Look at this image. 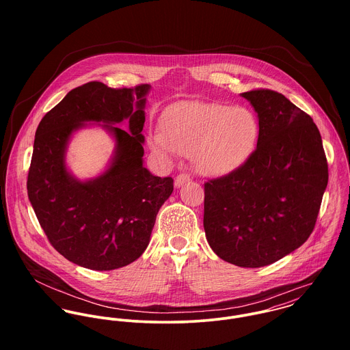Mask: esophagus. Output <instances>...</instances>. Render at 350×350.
Instances as JSON below:
<instances>
[{"label":"esophagus","mask_w":350,"mask_h":350,"mask_svg":"<svg viewBox=\"0 0 350 350\" xmlns=\"http://www.w3.org/2000/svg\"><path fill=\"white\" fill-rule=\"evenodd\" d=\"M187 182H190V176L189 175H178L176 179H175V187L179 189V187H182Z\"/></svg>","instance_id":"obj_1"}]
</instances>
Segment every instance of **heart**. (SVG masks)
Here are the masks:
<instances>
[{
	"instance_id": "heart-1",
	"label": "heart",
	"mask_w": 350,
	"mask_h": 350,
	"mask_svg": "<svg viewBox=\"0 0 350 350\" xmlns=\"http://www.w3.org/2000/svg\"><path fill=\"white\" fill-rule=\"evenodd\" d=\"M163 129L152 137L153 150L167 157L193 153L202 174L225 175L243 165L257 146L260 125L244 106L193 102L170 109Z\"/></svg>"
}]
</instances>
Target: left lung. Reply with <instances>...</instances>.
Segmentation results:
<instances>
[{"instance_id":"8db88e82","label":"left lung","mask_w":350,"mask_h":350,"mask_svg":"<svg viewBox=\"0 0 350 350\" xmlns=\"http://www.w3.org/2000/svg\"><path fill=\"white\" fill-rule=\"evenodd\" d=\"M241 97L257 113V147L240 168L204 185L203 228L218 257L258 268L310 237L329 172L321 133L308 114L272 90Z\"/></svg>"}]
</instances>
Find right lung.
<instances>
[{
    "mask_svg": "<svg viewBox=\"0 0 350 350\" xmlns=\"http://www.w3.org/2000/svg\"><path fill=\"white\" fill-rule=\"evenodd\" d=\"M150 85L110 89L89 82L71 90L40 121L28 174V198L52 247L68 261L111 271L137 260L156 215L174 191L172 178L144 167L146 105ZM129 121V133L116 126ZM100 126L115 142L105 170L79 180L66 165L73 135Z\"/></svg>",
    "mask_w": 350,
    "mask_h": 350,
    "instance_id": "obj_1",
    "label": "right lung"
}]
</instances>
